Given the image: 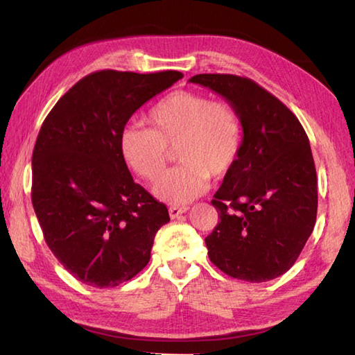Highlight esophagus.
Returning <instances> with one entry per match:
<instances>
[{"label": "esophagus", "mask_w": 355, "mask_h": 355, "mask_svg": "<svg viewBox=\"0 0 355 355\" xmlns=\"http://www.w3.org/2000/svg\"><path fill=\"white\" fill-rule=\"evenodd\" d=\"M188 207H171L169 208V216H171V219H175V218H178V216H182L183 213H186L188 211Z\"/></svg>", "instance_id": "34e87169"}]
</instances>
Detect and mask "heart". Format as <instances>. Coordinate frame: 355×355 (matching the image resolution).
I'll return each mask as SVG.
<instances>
[{
  "instance_id": "obj_1",
  "label": "heart",
  "mask_w": 355,
  "mask_h": 355,
  "mask_svg": "<svg viewBox=\"0 0 355 355\" xmlns=\"http://www.w3.org/2000/svg\"><path fill=\"white\" fill-rule=\"evenodd\" d=\"M153 128L125 125L119 146L137 175L155 182L164 172L171 148L182 164L153 186L158 199L183 205L208 189L211 175L222 178L236 166L243 150V120L225 100L196 91H175L148 112Z\"/></svg>"
}]
</instances>
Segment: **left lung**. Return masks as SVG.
<instances>
[{
    "instance_id": "left-lung-1",
    "label": "left lung",
    "mask_w": 355,
    "mask_h": 355,
    "mask_svg": "<svg viewBox=\"0 0 355 355\" xmlns=\"http://www.w3.org/2000/svg\"><path fill=\"white\" fill-rule=\"evenodd\" d=\"M189 81L222 95L243 120L241 155L211 200L220 220L205 238L209 260L230 277L272 280L297 260L316 222L309 137L297 117L249 78L202 73Z\"/></svg>"
}]
</instances>
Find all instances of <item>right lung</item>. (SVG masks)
I'll use <instances>...</instances> for the list:
<instances>
[{
    "mask_svg": "<svg viewBox=\"0 0 355 355\" xmlns=\"http://www.w3.org/2000/svg\"><path fill=\"white\" fill-rule=\"evenodd\" d=\"M101 70L78 81L42 123L33 152L31 200L44 238L83 284L111 288L147 266L164 203L135 183L120 152L130 117L182 80Z\"/></svg>",
    "mask_w": 355,
    "mask_h": 355,
    "instance_id": "add662e5",
    "label": "right lung"
}]
</instances>
